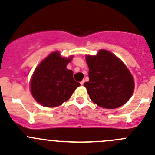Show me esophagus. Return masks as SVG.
Listing matches in <instances>:
<instances>
[{
  "label": "esophagus",
  "instance_id": "obj_1",
  "mask_svg": "<svg viewBox=\"0 0 155 155\" xmlns=\"http://www.w3.org/2000/svg\"><path fill=\"white\" fill-rule=\"evenodd\" d=\"M84 83H85V81H84V80H83V81L80 82V84H81V85H84Z\"/></svg>",
  "mask_w": 155,
  "mask_h": 155
}]
</instances>
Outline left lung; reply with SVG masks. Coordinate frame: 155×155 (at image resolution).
<instances>
[{
	"instance_id": "8db88e82",
	"label": "left lung",
	"mask_w": 155,
	"mask_h": 155,
	"mask_svg": "<svg viewBox=\"0 0 155 155\" xmlns=\"http://www.w3.org/2000/svg\"><path fill=\"white\" fill-rule=\"evenodd\" d=\"M89 81L84 83L90 98L105 109H116L128 102L134 91V80L127 66L105 49L86 56Z\"/></svg>"
}]
</instances>
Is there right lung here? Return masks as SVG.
I'll return each mask as SVG.
<instances>
[{
  "mask_svg": "<svg viewBox=\"0 0 155 155\" xmlns=\"http://www.w3.org/2000/svg\"><path fill=\"white\" fill-rule=\"evenodd\" d=\"M72 59L53 52L38 64L31 80V91L36 102L45 107H56L71 97L80 83L67 64Z\"/></svg>",
  "mask_w": 155,
  "mask_h": 155,
  "instance_id": "right-lung-1",
  "label": "right lung"
}]
</instances>
